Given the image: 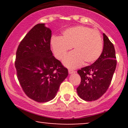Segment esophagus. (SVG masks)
I'll return each instance as SVG.
<instances>
[{"instance_id":"obj_1","label":"esophagus","mask_w":128,"mask_h":128,"mask_svg":"<svg viewBox=\"0 0 128 128\" xmlns=\"http://www.w3.org/2000/svg\"><path fill=\"white\" fill-rule=\"evenodd\" d=\"M76 73V72L74 70H73V69H69V74H72V73Z\"/></svg>"}]
</instances>
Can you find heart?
<instances>
[{
    "label": "heart",
    "instance_id": "obj_1",
    "mask_svg": "<svg viewBox=\"0 0 128 128\" xmlns=\"http://www.w3.org/2000/svg\"><path fill=\"white\" fill-rule=\"evenodd\" d=\"M50 45L55 58L62 60L73 47L74 52L64 58V64L69 68H77L83 62L93 63L100 56L103 44L98 31L84 26L71 27L63 31L60 37L54 36Z\"/></svg>",
    "mask_w": 128,
    "mask_h": 128
}]
</instances>
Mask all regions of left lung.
Here are the masks:
<instances>
[{
  "mask_svg": "<svg viewBox=\"0 0 128 128\" xmlns=\"http://www.w3.org/2000/svg\"><path fill=\"white\" fill-rule=\"evenodd\" d=\"M104 47L99 58L90 66L78 70L81 82L77 88L79 97L85 101L100 98L108 90L116 66V55L113 44L105 34Z\"/></svg>",
  "mask_w": 128,
  "mask_h": 128,
  "instance_id": "8db88e82",
  "label": "left lung"
}]
</instances>
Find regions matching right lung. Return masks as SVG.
Returning a JSON list of instances; mask_svg holds the SVG:
<instances>
[{
    "mask_svg": "<svg viewBox=\"0 0 128 128\" xmlns=\"http://www.w3.org/2000/svg\"><path fill=\"white\" fill-rule=\"evenodd\" d=\"M51 30L38 24L20 42L16 51L15 67L22 90L38 102L51 100L56 95L68 70L50 50Z\"/></svg>",
    "mask_w": 128,
    "mask_h": 128,
    "instance_id": "add662e5",
    "label": "right lung"
}]
</instances>
